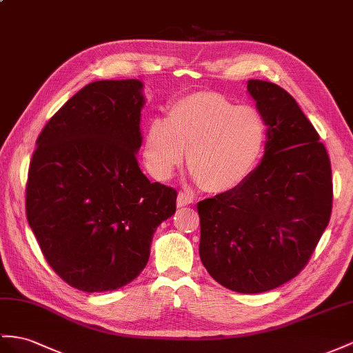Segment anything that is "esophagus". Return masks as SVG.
<instances>
[{"label":"esophagus","mask_w":353,"mask_h":353,"mask_svg":"<svg viewBox=\"0 0 353 353\" xmlns=\"http://www.w3.org/2000/svg\"><path fill=\"white\" fill-rule=\"evenodd\" d=\"M194 203V196L189 194V192H182L180 191L179 195H177V205L179 207H185V205H189Z\"/></svg>","instance_id":"esophagus-1"}]
</instances>
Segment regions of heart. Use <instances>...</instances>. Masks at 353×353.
<instances>
[{"instance_id":"heart-1","label":"heart","mask_w":353,"mask_h":353,"mask_svg":"<svg viewBox=\"0 0 353 353\" xmlns=\"http://www.w3.org/2000/svg\"><path fill=\"white\" fill-rule=\"evenodd\" d=\"M267 122L256 108L227 97L196 92L170 105L167 119L153 117L143 144L153 177L168 179L188 148L192 177L210 192L240 186L256 167L267 143Z\"/></svg>"}]
</instances>
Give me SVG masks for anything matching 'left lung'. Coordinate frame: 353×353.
Segmentation results:
<instances>
[{
	"instance_id": "obj_1",
	"label": "left lung",
	"mask_w": 353,
	"mask_h": 353,
	"mask_svg": "<svg viewBox=\"0 0 353 353\" xmlns=\"http://www.w3.org/2000/svg\"><path fill=\"white\" fill-rule=\"evenodd\" d=\"M268 126L261 164L236 189L205 198L200 258L231 291L259 294L309 263L332 209L331 162L319 134L283 88L249 80Z\"/></svg>"
}]
</instances>
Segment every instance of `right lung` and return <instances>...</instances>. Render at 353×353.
Instances as JSON below:
<instances>
[{
    "label": "right lung",
    "mask_w": 353,
    "mask_h": 353,
    "mask_svg": "<svg viewBox=\"0 0 353 353\" xmlns=\"http://www.w3.org/2000/svg\"><path fill=\"white\" fill-rule=\"evenodd\" d=\"M140 80H98L71 97L37 139L26 218L53 271L79 291L119 289L146 267L176 189L141 173Z\"/></svg>",
    "instance_id": "obj_1"
}]
</instances>
